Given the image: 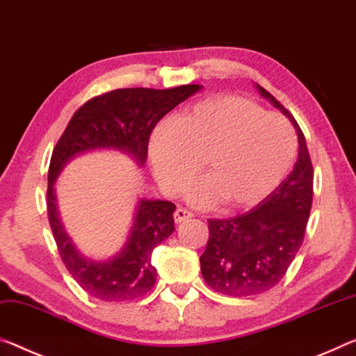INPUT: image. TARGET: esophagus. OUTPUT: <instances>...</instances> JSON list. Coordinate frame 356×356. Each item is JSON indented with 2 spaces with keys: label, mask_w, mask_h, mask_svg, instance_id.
<instances>
[{
  "label": "esophagus",
  "mask_w": 356,
  "mask_h": 356,
  "mask_svg": "<svg viewBox=\"0 0 356 356\" xmlns=\"http://www.w3.org/2000/svg\"><path fill=\"white\" fill-rule=\"evenodd\" d=\"M191 217H193V213L187 211V209H176V212H174V222L176 223H182Z\"/></svg>",
  "instance_id": "34e87169"
}]
</instances>
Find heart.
Here are the masks:
<instances>
[{
    "mask_svg": "<svg viewBox=\"0 0 356 356\" xmlns=\"http://www.w3.org/2000/svg\"><path fill=\"white\" fill-rule=\"evenodd\" d=\"M296 150L289 118L239 97L198 101L158 127L150 140L155 171L168 188L187 187L202 161L207 177L191 200L196 204L220 200L229 211L268 198L289 176Z\"/></svg>",
    "mask_w": 356,
    "mask_h": 356,
    "instance_id": "heart-1",
    "label": "heart"
}]
</instances>
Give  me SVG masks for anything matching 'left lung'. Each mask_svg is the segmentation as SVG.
<instances>
[{"label": "left lung", "mask_w": 356, "mask_h": 356, "mask_svg": "<svg viewBox=\"0 0 356 356\" xmlns=\"http://www.w3.org/2000/svg\"><path fill=\"white\" fill-rule=\"evenodd\" d=\"M258 88L295 125L300 156L290 176L255 209L207 220L209 241L200 258L202 277L212 290L233 298L259 295L284 279L302 245L314 196V168L302 129L279 99Z\"/></svg>", "instance_id": "obj_1"}]
</instances>
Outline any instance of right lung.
I'll list each match as a JSON object with an SVG mask.
<instances>
[{"label":"right lung","mask_w":356,"mask_h":356,"mask_svg":"<svg viewBox=\"0 0 356 356\" xmlns=\"http://www.w3.org/2000/svg\"><path fill=\"white\" fill-rule=\"evenodd\" d=\"M200 88H117L98 95L74 112L54 147L47 176L49 223L61 261L90 296L111 302L131 301L152 290L156 280L152 252L172 234L176 206L171 201L143 200L123 250L109 261H92L74 249L61 228L52 187L56 176L71 158L93 149L125 150L143 165L152 129Z\"/></svg>","instance_id":"add662e5"}]
</instances>
